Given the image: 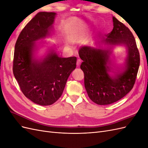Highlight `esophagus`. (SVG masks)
<instances>
[{
	"instance_id": "34e87169",
	"label": "esophagus",
	"mask_w": 148,
	"mask_h": 148,
	"mask_svg": "<svg viewBox=\"0 0 148 148\" xmlns=\"http://www.w3.org/2000/svg\"><path fill=\"white\" fill-rule=\"evenodd\" d=\"M81 63H82V60L78 59L77 60V66H79V65H80V64H81Z\"/></svg>"
}]
</instances>
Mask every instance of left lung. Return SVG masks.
Instances as JSON below:
<instances>
[{
	"instance_id": "obj_1",
	"label": "left lung",
	"mask_w": 148,
	"mask_h": 148,
	"mask_svg": "<svg viewBox=\"0 0 148 148\" xmlns=\"http://www.w3.org/2000/svg\"><path fill=\"white\" fill-rule=\"evenodd\" d=\"M114 28L107 34V44H121L128 48L126 69L111 77L106 66L109 51L83 46L78 53L83 60L80 68L84 76V86L91 100L99 105L112 104L130 91L136 82L140 57L135 39L131 31L113 16Z\"/></svg>"
}]
</instances>
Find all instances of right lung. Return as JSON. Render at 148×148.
I'll return each mask as SVG.
<instances>
[{
	"label": "right lung",
	"instance_id": "add662e5",
	"mask_svg": "<svg viewBox=\"0 0 148 148\" xmlns=\"http://www.w3.org/2000/svg\"><path fill=\"white\" fill-rule=\"evenodd\" d=\"M56 14L38 13L22 29L15 46L13 75L23 95L41 106L51 105L59 99L77 64L76 57L61 58L56 53L42 61L32 60L34 42L49 34Z\"/></svg>",
	"mask_w": 148,
	"mask_h": 148
}]
</instances>
